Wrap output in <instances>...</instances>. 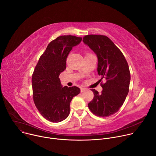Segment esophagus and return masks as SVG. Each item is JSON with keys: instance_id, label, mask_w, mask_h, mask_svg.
I'll return each mask as SVG.
<instances>
[{"instance_id": "1", "label": "esophagus", "mask_w": 156, "mask_h": 156, "mask_svg": "<svg viewBox=\"0 0 156 156\" xmlns=\"http://www.w3.org/2000/svg\"><path fill=\"white\" fill-rule=\"evenodd\" d=\"M85 88H81L80 89V91H81V92H84V91H85Z\"/></svg>"}]
</instances>
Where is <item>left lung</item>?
<instances>
[{
    "instance_id": "8db88e82",
    "label": "left lung",
    "mask_w": 156,
    "mask_h": 156,
    "mask_svg": "<svg viewBox=\"0 0 156 156\" xmlns=\"http://www.w3.org/2000/svg\"><path fill=\"white\" fill-rule=\"evenodd\" d=\"M98 58L97 72L106 82L99 94L91 89L94 97L88 107L95 115L109 116L116 113L123 104L129 92L131 80L128 62L123 53L107 37L89 34L83 38Z\"/></svg>"
}]
</instances>
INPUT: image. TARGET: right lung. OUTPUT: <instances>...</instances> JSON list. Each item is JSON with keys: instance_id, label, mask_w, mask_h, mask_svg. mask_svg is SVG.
Returning a JSON list of instances; mask_svg holds the SVG:
<instances>
[{"instance_id": "1", "label": "right lung", "mask_w": 156, "mask_h": 156, "mask_svg": "<svg viewBox=\"0 0 156 156\" xmlns=\"http://www.w3.org/2000/svg\"><path fill=\"white\" fill-rule=\"evenodd\" d=\"M82 39L64 35L52 41L34 70L31 82L34 104L51 122L59 123L66 119L73 98L80 92L76 86L62 87L59 76L66 68V59L73 47L78 45Z\"/></svg>"}]
</instances>
